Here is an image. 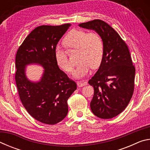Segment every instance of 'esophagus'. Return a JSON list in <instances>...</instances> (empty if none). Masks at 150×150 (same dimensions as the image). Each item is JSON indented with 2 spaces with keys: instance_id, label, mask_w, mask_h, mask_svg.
Wrapping results in <instances>:
<instances>
[{
  "instance_id": "obj_1",
  "label": "esophagus",
  "mask_w": 150,
  "mask_h": 150,
  "mask_svg": "<svg viewBox=\"0 0 150 150\" xmlns=\"http://www.w3.org/2000/svg\"><path fill=\"white\" fill-rule=\"evenodd\" d=\"M77 85L79 87H82L83 86L87 85V82H81V81H77Z\"/></svg>"
}]
</instances>
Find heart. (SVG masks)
I'll list each match as a JSON object with an SVG mask.
<instances>
[{
    "instance_id": "1",
    "label": "heart",
    "mask_w": 150,
    "mask_h": 150,
    "mask_svg": "<svg viewBox=\"0 0 150 150\" xmlns=\"http://www.w3.org/2000/svg\"><path fill=\"white\" fill-rule=\"evenodd\" d=\"M64 44L69 50H77L78 65L73 73V77L81 79L90 72L91 68L96 69L100 65L104 57V42L97 32L87 33L84 30L73 29L65 35ZM55 57L57 65L65 72H71L73 63L68 58L65 50L57 47Z\"/></svg>"
}]
</instances>
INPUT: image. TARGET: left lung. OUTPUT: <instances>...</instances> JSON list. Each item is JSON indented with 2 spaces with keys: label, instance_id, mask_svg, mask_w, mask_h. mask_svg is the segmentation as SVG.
Masks as SVG:
<instances>
[{
  "label": "left lung",
  "instance_id": "left-lung-1",
  "mask_svg": "<svg viewBox=\"0 0 150 150\" xmlns=\"http://www.w3.org/2000/svg\"><path fill=\"white\" fill-rule=\"evenodd\" d=\"M79 26L98 33L105 47L103 62L88 81L94 88L91 109L98 118H114L126 108L134 90L136 69L129 49L120 35L103 20H93Z\"/></svg>",
  "mask_w": 150,
  "mask_h": 150
}]
</instances>
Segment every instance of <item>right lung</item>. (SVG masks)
<instances>
[{
	"label": "right lung",
	"instance_id": "add662e5",
	"mask_svg": "<svg viewBox=\"0 0 150 150\" xmlns=\"http://www.w3.org/2000/svg\"><path fill=\"white\" fill-rule=\"evenodd\" d=\"M71 26L43 25L32 30L19 47L16 55L15 80L20 100L35 120L55 124L68 112L67 100L77 88L76 83L61 70L55 57L56 45ZM32 63L45 69L38 82L27 79L25 67Z\"/></svg>",
	"mask_w": 150,
	"mask_h": 150
}]
</instances>
